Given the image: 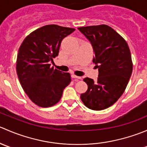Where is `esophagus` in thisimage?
Segmentation results:
<instances>
[{
    "instance_id": "obj_1",
    "label": "esophagus",
    "mask_w": 147,
    "mask_h": 147,
    "mask_svg": "<svg viewBox=\"0 0 147 147\" xmlns=\"http://www.w3.org/2000/svg\"><path fill=\"white\" fill-rule=\"evenodd\" d=\"M71 76H72V78H75V79H76L77 80H81V77H79V76H76V75H71Z\"/></svg>"
}]
</instances>
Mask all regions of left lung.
Masks as SVG:
<instances>
[{
  "mask_svg": "<svg viewBox=\"0 0 147 147\" xmlns=\"http://www.w3.org/2000/svg\"><path fill=\"white\" fill-rule=\"evenodd\" d=\"M78 30L92 46V61L99 71L96 81L84 79L88 88L80 99L89 109L102 110L117 101L127 87L133 67L129 48L124 38L106 25Z\"/></svg>",
  "mask_w": 147,
  "mask_h": 147,
  "instance_id": "8db88e82",
  "label": "left lung"
}]
</instances>
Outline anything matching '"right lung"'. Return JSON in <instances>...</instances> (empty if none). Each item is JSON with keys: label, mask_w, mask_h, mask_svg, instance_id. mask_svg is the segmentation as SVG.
Returning <instances> with one entry per match:
<instances>
[{"label": "right lung", "mask_w": 147, "mask_h": 147, "mask_svg": "<svg viewBox=\"0 0 147 147\" xmlns=\"http://www.w3.org/2000/svg\"><path fill=\"white\" fill-rule=\"evenodd\" d=\"M74 31V28L47 25L31 32L19 48L18 77L25 92L38 106L57 104L71 82L69 73L51 67L50 63L58 55L62 40Z\"/></svg>", "instance_id": "add662e5"}]
</instances>
